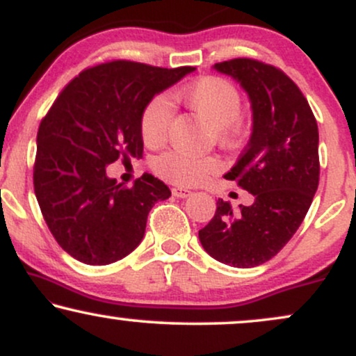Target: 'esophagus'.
Returning a JSON list of instances; mask_svg holds the SVG:
<instances>
[{
  "label": "esophagus",
  "instance_id": "34e87169",
  "mask_svg": "<svg viewBox=\"0 0 356 356\" xmlns=\"http://www.w3.org/2000/svg\"><path fill=\"white\" fill-rule=\"evenodd\" d=\"M172 194L175 195V197H179V199H186V197H189V195H191V191L182 189V187H174Z\"/></svg>",
  "mask_w": 356,
  "mask_h": 356
}]
</instances>
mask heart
<instances>
[{"instance_id":"b5f03b06","label":"heart","mask_w":356,"mask_h":356,"mask_svg":"<svg viewBox=\"0 0 356 356\" xmlns=\"http://www.w3.org/2000/svg\"><path fill=\"white\" fill-rule=\"evenodd\" d=\"M181 100L195 117L212 127L216 137L220 140H231L236 137L243 100L229 81L219 76H202L182 90ZM172 118V107L165 97H155L150 100L140 120V132L145 144L150 147L164 144L169 137ZM154 169L167 181L179 186H194L216 172L219 162L214 157L165 152L155 159Z\"/></svg>"}]
</instances>
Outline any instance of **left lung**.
I'll return each instance as SVG.
<instances>
[{
  "instance_id": "1",
  "label": "left lung",
  "mask_w": 356,
  "mask_h": 356,
  "mask_svg": "<svg viewBox=\"0 0 356 356\" xmlns=\"http://www.w3.org/2000/svg\"><path fill=\"white\" fill-rule=\"evenodd\" d=\"M212 68L249 97L251 137L224 177L251 192L254 202L232 212L219 199L199 241L219 263L254 268L284 248L312 206L320 181L316 118L295 81L271 65L234 58Z\"/></svg>"
}]
</instances>
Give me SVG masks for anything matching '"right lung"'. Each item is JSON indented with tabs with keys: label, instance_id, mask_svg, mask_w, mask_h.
Wrapping results in <instances>:
<instances>
[{
	"label": "right lung",
	"instance_id": "1",
	"mask_svg": "<svg viewBox=\"0 0 356 356\" xmlns=\"http://www.w3.org/2000/svg\"><path fill=\"white\" fill-rule=\"evenodd\" d=\"M194 70L125 60L97 65L65 87L40 124L36 199L53 238L80 263L104 266L130 254L154 204L170 197L152 174L127 189L108 177L107 165L140 157L145 107Z\"/></svg>",
	"mask_w": 356,
	"mask_h": 356
}]
</instances>
